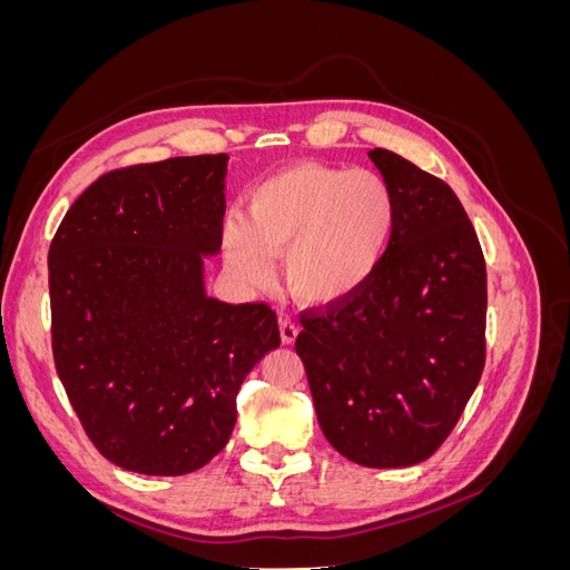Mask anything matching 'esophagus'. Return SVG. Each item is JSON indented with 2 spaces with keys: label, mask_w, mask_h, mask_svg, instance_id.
<instances>
[{
  "label": "esophagus",
  "mask_w": 570,
  "mask_h": 570,
  "mask_svg": "<svg viewBox=\"0 0 570 570\" xmlns=\"http://www.w3.org/2000/svg\"><path fill=\"white\" fill-rule=\"evenodd\" d=\"M297 335H299L297 323H292L289 318H281V340H283V344H295Z\"/></svg>",
  "instance_id": "34e87169"
}]
</instances>
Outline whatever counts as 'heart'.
I'll list each match as a JSON object with an SVG mask.
<instances>
[{"instance_id":"heart-1","label":"heart","mask_w":570,"mask_h":570,"mask_svg":"<svg viewBox=\"0 0 570 570\" xmlns=\"http://www.w3.org/2000/svg\"><path fill=\"white\" fill-rule=\"evenodd\" d=\"M394 228V195L373 170L297 164L254 187L247 220L223 226V254L252 287L268 285L271 256H283L289 295L308 306H333L373 278Z\"/></svg>"}]
</instances>
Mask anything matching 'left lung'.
I'll list each match as a JSON object with an SVG mask.
<instances>
[{"instance_id": "1", "label": "left lung", "mask_w": 570, "mask_h": 570, "mask_svg": "<svg viewBox=\"0 0 570 570\" xmlns=\"http://www.w3.org/2000/svg\"><path fill=\"white\" fill-rule=\"evenodd\" d=\"M396 202L381 268L356 295L302 316L323 435L366 469L438 452L485 366V258L454 189L390 149L368 151Z\"/></svg>"}]
</instances>
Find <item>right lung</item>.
Masks as SVG:
<instances>
[{"label":"right lung","mask_w":570,"mask_h":570,"mask_svg":"<svg viewBox=\"0 0 570 570\" xmlns=\"http://www.w3.org/2000/svg\"><path fill=\"white\" fill-rule=\"evenodd\" d=\"M226 174L228 154L111 170L51 239L57 373L99 454L132 473L209 463L233 435L239 385L281 347L271 306L206 295Z\"/></svg>","instance_id":"obj_1"}]
</instances>
